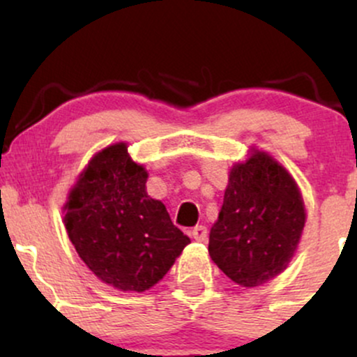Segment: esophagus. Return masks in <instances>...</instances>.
Masks as SVG:
<instances>
[{"mask_svg": "<svg viewBox=\"0 0 357 357\" xmlns=\"http://www.w3.org/2000/svg\"><path fill=\"white\" fill-rule=\"evenodd\" d=\"M191 236L196 241H206V238H208V228L203 227V225H198V227H195L191 230Z\"/></svg>", "mask_w": 357, "mask_h": 357, "instance_id": "34e87169", "label": "esophagus"}]
</instances>
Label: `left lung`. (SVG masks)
I'll list each match as a JSON object with an SVG mask.
<instances>
[{
    "label": "left lung",
    "mask_w": 357,
    "mask_h": 357,
    "mask_svg": "<svg viewBox=\"0 0 357 357\" xmlns=\"http://www.w3.org/2000/svg\"><path fill=\"white\" fill-rule=\"evenodd\" d=\"M304 225V202L292 176L255 151L230 171L208 252L235 284L257 287L287 268Z\"/></svg>",
    "instance_id": "1"
}]
</instances>
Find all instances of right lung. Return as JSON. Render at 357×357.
Instances as JSON below:
<instances>
[{
	"label": "right lung",
	"mask_w": 357,
	"mask_h": 357,
	"mask_svg": "<svg viewBox=\"0 0 357 357\" xmlns=\"http://www.w3.org/2000/svg\"><path fill=\"white\" fill-rule=\"evenodd\" d=\"M146 181L147 171L119 142L93 155L65 204L79 257L102 282L127 292L158 284L191 243L165 204L147 196Z\"/></svg>",
	"instance_id": "obj_1"
}]
</instances>
